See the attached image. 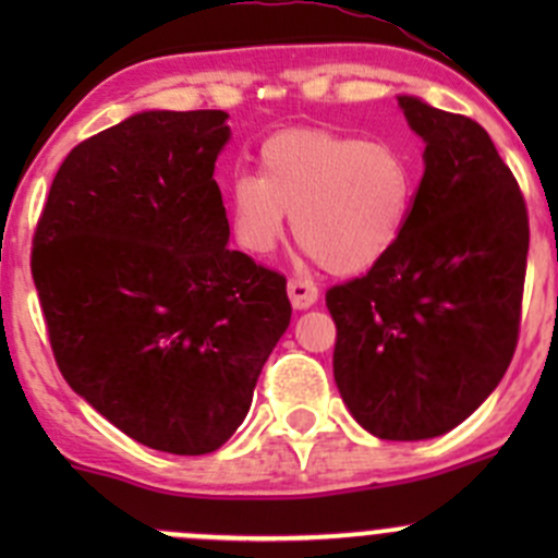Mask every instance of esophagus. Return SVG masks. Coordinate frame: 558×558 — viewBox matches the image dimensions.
Returning <instances> with one entry per match:
<instances>
[{
	"mask_svg": "<svg viewBox=\"0 0 558 558\" xmlns=\"http://www.w3.org/2000/svg\"><path fill=\"white\" fill-rule=\"evenodd\" d=\"M289 300L296 311H307L318 302V286L311 283V280L291 278L289 280Z\"/></svg>",
	"mask_w": 558,
	"mask_h": 558,
	"instance_id": "esophagus-1",
	"label": "esophagus"
}]
</instances>
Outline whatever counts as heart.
Wrapping results in <instances>:
<instances>
[{
  "label": "heart",
  "instance_id": "b5f03b06",
  "mask_svg": "<svg viewBox=\"0 0 558 558\" xmlns=\"http://www.w3.org/2000/svg\"><path fill=\"white\" fill-rule=\"evenodd\" d=\"M413 196V165L397 145L291 129L258 148V174L229 180L227 216L234 243L267 256L291 213L296 243L320 267L356 275L399 243Z\"/></svg>",
  "mask_w": 558,
  "mask_h": 558
}]
</instances>
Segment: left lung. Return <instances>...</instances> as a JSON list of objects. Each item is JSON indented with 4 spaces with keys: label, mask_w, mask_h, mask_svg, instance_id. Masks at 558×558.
<instances>
[{
    "label": "left lung",
    "mask_w": 558,
    "mask_h": 558,
    "mask_svg": "<svg viewBox=\"0 0 558 558\" xmlns=\"http://www.w3.org/2000/svg\"><path fill=\"white\" fill-rule=\"evenodd\" d=\"M426 143L408 227L367 275L326 291L335 384L380 440H429L497 388L515 353L529 216L510 167L466 116L399 97Z\"/></svg>",
    "instance_id": "8db88e82"
}]
</instances>
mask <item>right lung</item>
Masks as SVG:
<instances>
[{
  "label": "right lung",
  "instance_id": "1",
  "mask_svg": "<svg viewBox=\"0 0 558 558\" xmlns=\"http://www.w3.org/2000/svg\"><path fill=\"white\" fill-rule=\"evenodd\" d=\"M223 110H148L83 140L37 221L32 278L56 364L112 426L178 456L221 448L289 329L286 278L229 251Z\"/></svg>",
  "mask_w": 558,
  "mask_h": 558
}]
</instances>
